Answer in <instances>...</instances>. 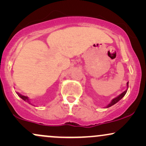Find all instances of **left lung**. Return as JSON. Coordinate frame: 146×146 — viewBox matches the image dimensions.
<instances>
[{
	"label": "left lung",
	"mask_w": 146,
	"mask_h": 146,
	"mask_svg": "<svg viewBox=\"0 0 146 146\" xmlns=\"http://www.w3.org/2000/svg\"><path fill=\"white\" fill-rule=\"evenodd\" d=\"M127 86L128 87V82L127 83ZM126 92H127V90H125L124 92H123V93H122L121 94H120L119 95V96H117V98H115V99H113V100H112L111 102H110L109 104L107 106L106 108H108V107H110V106H113V105L115 104H116L117 102H118L120 100H121V99L123 98V97L124 96V95H125V93H126Z\"/></svg>",
	"instance_id": "left-lung-1"
}]
</instances>
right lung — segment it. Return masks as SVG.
I'll list each match as a JSON object with an SVG mask.
<instances>
[{"label":"right lung","instance_id":"obj_1","mask_svg":"<svg viewBox=\"0 0 146 146\" xmlns=\"http://www.w3.org/2000/svg\"><path fill=\"white\" fill-rule=\"evenodd\" d=\"M17 93L18 96H19L20 98H21V99H23V100H24V101H26L27 102H28V103H29V104H31V102H30L29 100V98H28L27 97H26V96H24V95H23L20 94V93Z\"/></svg>","mask_w":146,"mask_h":146}]
</instances>
